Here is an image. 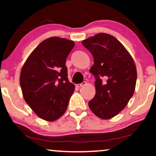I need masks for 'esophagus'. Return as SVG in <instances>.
<instances>
[{
    "instance_id": "obj_1",
    "label": "esophagus",
    "mask_w": 156,
    "mask_h": 156,
    "mask_svg": "<svg viewBox=\"0 0 156 156\" xmlns=\"http://www.w3.org/2000/svg\"><path fill=\"white\" fill-rule=\"evenodd\" d=\"M87 84V82H83L82 83H81V84H76V86L78 87V88H80V87H82V86H84V85H85Z\"/></svg>"
}]
</instances>
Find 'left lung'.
<instances>
[{"instance_id": "8db88e82", "label": "left lung", "mask_w": 156, "mask_h": 156, "mask_svg": "<svg viewBox=\"0 0 156 156\" xmlns=\"http://www.w3.org/2000/svg\"><path fill=\"white\" fill-rule=\"evenodd\" d=\"M82 44L94 62L90 72L96 80V94L89 106L99 118L112 119L133 95L137 80L135 62L124 46L109 34H97L83 40Z\"/></svg>"}]
</instances>
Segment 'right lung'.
<instances>
[{"mask_svg":"<svg viewBox=\"0 0 156 156\" xmlns=\"http://www.w3.org/2000/svg\"><path fill=\"white\" fill-rule=\"evenodd\" d=\"M72 40L52 37L42 41L23 66L20 84L23 97L40 118L54 121L65 114L74 85L67 78L66 59Z\"/></svg>","mask_w":156,"mask_h":156,"instance_id":"right-lung-1","label":"right lung"}]
</instances>
